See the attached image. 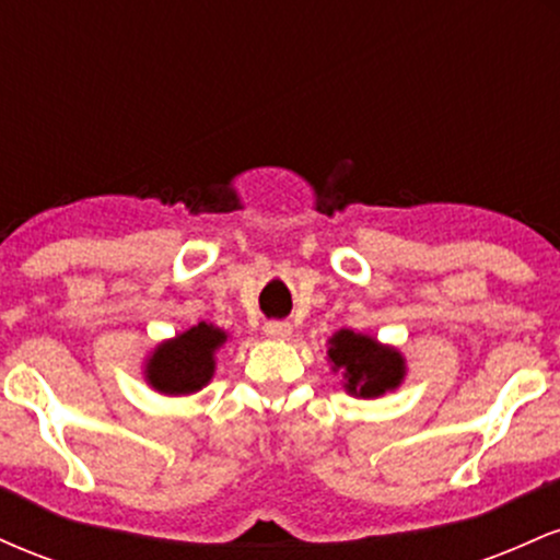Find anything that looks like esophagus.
Wrapping results in <instances>:
<instances>
[{
	"mask_svg": "<svg viewBox=\"0 0 560 560\" xmlns=\"http://www.w3.org/2000/svg\"><path fill=\"white\" fill-rule=\"evenodd\" d=\"M262 331H266V337H271V339H289V337H292V326H289L287 320H266Z\"/></svg>",
	"mask_w": 560,
	"mask_h": 560,
	"instance_id": "esophagus-1",
	"label": "esophagus"
}]
</instances>
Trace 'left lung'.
<instances>
[{
    "label": "left lung",
    "instance_id": "1",
    "mask_svg": "<svg viewBox=\"0 0 560 560\" xmlns=\"http://www.w3.org/2000/svg\"><path fill=\"white\" fill-rule=\"evenodd\" d=\"M329 358L334 371H342L347 392L358 397L384 395L387 389H395L405 374L400 352L350 329L334 334Z\"/></svg>",
    "mask_w": 560,
    "mask_h": 560
}]
</instances>
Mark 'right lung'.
<instances>
[{
  "instance_id": "obj_1",
  "label": "right lung",
  "mask_w": 560,
  "mask_h": 560,
  "mask_svg": "<svg viewBox=\"0 0 560 560\" xmlns=\"http://www.w3.org/2000/svg\"><path fill=\"white\" fill-rule=\"evenodd\" d=\"M226 342V334L215 326L199 324L160 345L147 363V378L165 395H189L202 389L213 376V352Z\"/></svg>"
}]
</instances>
